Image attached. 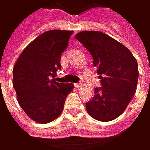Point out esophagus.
<instances>
[{
    "instance_id": "esophagus-1",
    "label": "esophagus",
    "mask_w": 150,
    "mask_h": 150,
    "mask_svg": "<svg viewBox=\"0 0 150 150\" xmlns=\"http://www.w3.org/2000/svg\"><path fill=\"white\" fill-rule=\"evenodd\" d=\"M74 86L76 87V88H80V87L82 86V83H75V84H74Z\"/></svg>"
}]
</instances>
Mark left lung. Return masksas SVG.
Instances as JSON below:
<instances>
[{"label": "left lung", "instance_id": "obj_1", "mask_svg": "<svg viewBox=\"0 0 150 150\" xmlns=\"http://www.w3.org/2000/svg\"><path fill=\"white\" fill-rule=\"evenodd\" d=\"M89 51L100 75L101 87L86 103L88 113L100 122L122 115L135 94L139 79L137 60L120 42L100 31H83L75 36Z\"/></svg>", "mask_w": 150, "mask_h": 150}]
</instances>
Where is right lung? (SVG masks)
I'll list each match as a JSON object with an SVG mask.
<instances>
[{
	"label": "right lung",
	"mask_w": 150,
	"mask_h": 150,
	"mask_svg": "<svg viewBox=\"0 0 150 150\" xmlns=\"http://www.w3.org/2000/svg\"><path fill=\"white\" fill-rule=\"evenodd\" d=\"M72 31L50 30L37 37L19 56L13 67V87L20 106L39 123H48L62 112L72 83H57L61 56Z\"/></svg>",
	"instance_id": "1"
}]
</instances>
